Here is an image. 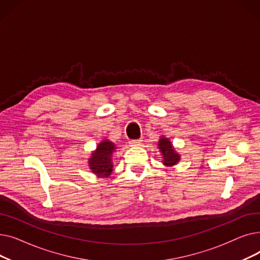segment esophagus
Returning <instances> with one entry per match:
<instances>
[{"label":"esophagus","instance_id":"obj_1","mask_svg":"<svg viewBox=\"0 0 260 260\" xmlns=\"http://www.w3.org/2000/svg\"><path fill=\"white\" fill-rule=\"evenodd\" d=\"M141 142H142L141 139H136V140H131L129 144L133 145V146H136V145H140Z\"/></svg>","mask_w":260,"mask_h":260}]
</instances>
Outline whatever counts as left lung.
<instances>
[{"label":"left lung","mask_w":260,"mask_h":260,"mask_svg":"<svg viewBox=\"0 0 260 260\" xmlns=\"http://www.w3.org/2000/svg\"><path fill=\"white\" fill-rule=\"evenodd\" d=\"M158 148L160 149V153L163 158V165L167 167H173L180 160V155L175 151V148L173 147L172 142L170 139L166 138L165 136L159 139L158 142Z\"/></svg>","instance_id":"8db88e82"}]
</instances>
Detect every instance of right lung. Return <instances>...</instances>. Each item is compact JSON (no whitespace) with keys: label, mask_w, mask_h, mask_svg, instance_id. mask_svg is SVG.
<instances>
[{"label":"right lung","mask_w":260,"mask_h":260,"mask_svg":"<svg viewBox=\"0 0 260 260\" xmlns=\"http://www.w3.org/2000/svg\"><path fill=\"white\" fill-rule=\"evenodd\" d=\"M116 152V145L112 141L104 139L92 152L88 159V167L91 172L101 178H108L113 172V154Z\"/></svg>","instance_id":"1"}]
</instances>
